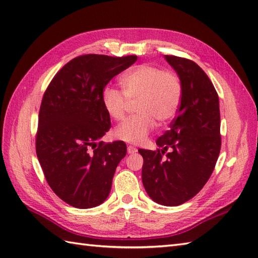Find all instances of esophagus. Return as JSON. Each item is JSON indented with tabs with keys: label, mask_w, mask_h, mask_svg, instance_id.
<instances>
[{
	"label": "esophagus",
	"mask_w": 258,
	"mask_h": 258,
	"mask_svg": "<svg viewBox=\"0 0 258 258\" xmlns=\"http://www.w3.org/2000/svg\"><path fill=\"white\" fill-rule=\"evenodd\" d=\"M138 150H137V148L134 146H128V153H135Z\"/></svg>",
	"instance_id": "1"
}]
</instances>
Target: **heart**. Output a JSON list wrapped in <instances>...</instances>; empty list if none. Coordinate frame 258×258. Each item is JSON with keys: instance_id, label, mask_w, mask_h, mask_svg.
Returning <instances> with one entry per match:
<instances>
[{"instance_id": "obj_1", "label": "heart", "mask_w": 258, "mask_h": 258, "mask_svg": "<svg viewBox=\"0 0 258 258\" xmlns=\"http://www.w3.org/2000/svg\"><path fill=\"white\" fill-rule=\"evenodd\" d=\"M122 90L106 87L102 105L109 117L121 121L130 107L138 100V113L114 129V137L128 144H142L157 127V121L168 123L177 113L182 99V82L177 74L157 66L142 64L120 78Z\"/></svg>"}]
</instances>
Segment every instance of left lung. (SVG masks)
<instances>
[{
	"label": "left lung",
	"instance_id": "1",
	"mask_svg": "<svg viewBox=\"0 0 258 258\" xmlns=\"http://www.w3.org/2000/svg\"><path fill=\"white\" fill-rule=\"evenodd\" d=\"M182 82V99L170 130L159 137L162 150L139 149L144 158L142 183L154 202L176 207L201 191L221 151L219 96L197 62L165 55ZM169 152L163 154L167 149Z\"/></svg>",
	"mask_w": 258,
	"mask_h": 258
}]
</instances>
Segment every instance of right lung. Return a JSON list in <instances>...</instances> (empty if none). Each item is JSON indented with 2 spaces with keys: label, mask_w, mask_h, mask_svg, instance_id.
<instances>
[{
  "label": "right lung",
  "mask_w": 258,
  "mask_h": 258,
  "mask_svg": "<svg viewBox=\"0 0 258 258\" xmlns=\"http://www.w3.org/2000/svg\"><path fill=\"white\" fill-rule=\"evenodd\" d=\"M136 60V55H81L60 68L45 90L36 154L51 190L74 208L97 207L109 196L127 146L99 141L111 127L102 91Z\"/></svg>",
  "instance_id": "obj_1"
}]
</instances>
